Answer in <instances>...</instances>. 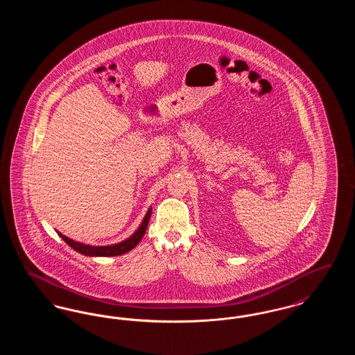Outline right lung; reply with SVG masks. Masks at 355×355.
I'll list each match as a JSON object with an SVG mask.
<instances>
[{
	"label": "right lung",
	"instance_id": "add662e5",
	"mask_svg": "<svg viewBox=\"0 0 355 355\" xmlns=\"http://www.w3.org/2000/svg\"><path fill=\"white\" fill-rule=\"evenodd\" d=\"M150 216H152V207L148 210L145 218H144L142 223L139 225V227L137 229V232L133 236H129L128 239H125L119 243H116V245H110V246H92V245L80 243V242H76L68 236L61 234L60 232H58V236H61L73 250H76L77 253L83 254V255H86V257H114V255L128 253L132 249H135V246L138 245V242L142 239L145 232H146Z\"/></svg>",
	"mask_w": 355,
	"mask_h": 355
}]
</instances>
